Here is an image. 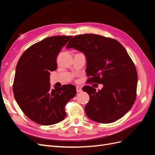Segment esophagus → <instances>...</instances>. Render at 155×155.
<instances>
[{
	"label": "esophagus",
	"mask_w": 155,
	"mask_h": 155,
	"mask_svg": "<svg viewBox=\"0 0 155 155\" xmlns=\"http://www.w3.org/2000/svg\"><path fill=\"white\" fill-rule=\"evenodd\" d=\"M76 91H77L78 93V92H81L82 91V89H81V87H76Z\"/></svg>",
	"instance_id": "esophagus-1"
}]
</instances>
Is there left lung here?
<instances>
[{"instance_id": "left-lung-1", "label": "left lung", "mask_w": 155, "mask_h": 155, "mask_svg": "<svg viewBox=\"0 0 155 155\" xmlns=\"http://www.w3.org/2000/svg\"><path fill=\"white\" fill-rule=\"evenodd\" d=\"M71 48L86 56L88 83L104 85L98 91L89 85L82 88L90 96L85 108L88 118L101 124L121 118L134 104L138 83L137 69L125 48L114 39L92 34L74 37L67 46Z\"/></svg>"}]
</instances>
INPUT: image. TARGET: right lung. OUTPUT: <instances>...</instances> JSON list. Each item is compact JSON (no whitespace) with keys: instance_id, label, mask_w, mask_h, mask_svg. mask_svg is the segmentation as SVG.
I'll return each instance as SVG.
<instances>
[{"instance_id":"1","label":"right lung","mask_w":155,"mask_h":155,"mask_svg":"<svg viewBox=\"0 0 155 155\" xmlns=\"http://www.w3.org/2000/svg\"><path fill=\"white\" fill-rule=\"evenodd\" d=\"M72 36H52L31 45L17 63L14 97L25 115L34 122L50 125L63 121L64 107L76 94L72 85L50 88V72L58 68L56 58Z\"/></svg>"}]
</instances>
